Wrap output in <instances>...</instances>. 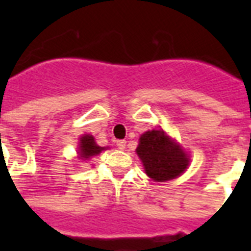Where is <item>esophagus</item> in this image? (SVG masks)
Returning a JSON list of instances; mask_svg holds the SVG:
<instances>
[{
    "mask_svg": "<svg viewBox=\"0 0 251 251\" xmlns=\"http://www.w3.org/2000/svg\"><path fill=\"white\" fill-rule=\"evenodd\" d=\"M116 146H117L120 150H124L126 147V141H124V139H117V141H116Z\"/></svg>",
    "mask_w": 251,
    "mask_h": 251,
    "instance_id": "esophagus-1",
    "label": "esophagus"
}]
</instances>
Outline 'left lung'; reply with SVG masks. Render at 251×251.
Instances as JSON below:
<instances>
[{
	"mask_svg": "<svg viewBox=\"0 0 251 251\" xmlns=\"http://www.w3.org/2000/svg\"><path fill=\"white\" fill-rule=\"evenodd\" d=\"M137 153L147 176L159 182L176 178L189 164L185 152L163 130L146 131L139 139Z\"/></svg>",
	"mask_w": 251,
	"mask_h": 251,
	"instance_id": "obj_1",
	"label": "left lung"
}]
</instances>
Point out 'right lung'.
<instances>
[{"instance_id": "add662e5", "label": "right lung", "mask_w": 251, "mask_h": 251, "mask_svg": "<svg viewBox=\"0 0 251 251\" xmlns=\"http://www.w3.org/2000/svg\"><path fill=\"white\" fill-rule=\"evenodd\" d=\"M79 145V152L82 159H88V157L94 156V155H98V153H100L104 150L102 147H99L95 143V139L92 135H83V137L80 138Z\"/></svg>"}]
</instances>
